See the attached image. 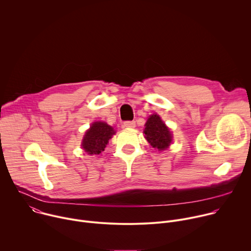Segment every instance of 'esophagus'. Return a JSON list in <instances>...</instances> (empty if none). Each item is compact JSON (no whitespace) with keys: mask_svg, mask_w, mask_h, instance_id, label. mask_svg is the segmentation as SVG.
Listing matches in <instances>:
<instances>
[{"mask_svg":"<svg viewBox=\"0 0 251 251\" xmlns=\"http://www.w3.org/2000/svg\"><path fill=\"white\" fill-rule=\"evenodd\" d=\"M135 125H136L135 121H125L123 123V126L126 127V128H134Z\"/></svg>","mask_w":251,"mask_h":251,"instance_id":"1","label":"esophagus"}]
</instances>
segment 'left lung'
Wrapping results in <instances>:
<instances>
[{
	"mask_svg": "<svg viewBox=\"0 0 251 251\" xmlns=\"http://www.w3.org/2000/svg\"><path fill=\"white\" fill-rule=\"evenodd\" d=\"M145 138L151 146L163 151L168 148L172 142V134L169 128L157 114L151 115L145 124Z\"/></svg>",
	"mask_w": 251,
	"mask_h": 251,
	"instance_id": "8db88e82",
	"label": "left lung"
}]
</instances>
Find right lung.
<instances>
[{"instance_id":"1","label":"right lung","mask_w":251,"mask_h":251,"mask_svg":"<svg viewBox=\"0 0 251 251\" xmlns=\"http://www.w3.org/2000/svg\"><path fill=\"white\" fill-rule=\"evenodd\" d=\"M115 134L111 126L105 122H94L87 130L82 141V148L89 155H99L106 147L109 139Z\"/></svg>"}]
</instances>
